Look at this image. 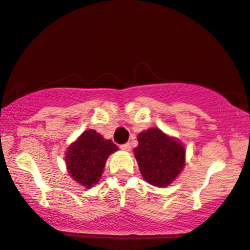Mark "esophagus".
I'll return each instance as SVG.
<instances>
[{
	"label": "esophagus",
	"instance_id": "obj_1",
	"mask_svg": "<svg viewBox=\"0 0 250 250\" xmlns=\"http://www.w3.org/2000/svg\"><path fill=\"white\" fill-rule=\"evenodd\" d=\"M120 148L125 151H129L130 150V145H129V143H125V145H121V147Z\"/></svg>",
	"mask_w": 250,
	"mask_h": 250
}]
</instances>
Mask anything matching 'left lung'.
<instances>
[{
	"instance_id": "left-lung-1",
	"label": "left lung",
	"mask_w": 250,
	"mask_h": 250,
	"mask_svg": "<svg viewBox=\"0 0 250 250\" xmlns=\"http://www.w3.org/2000/svg\"><path fill=\"white\" fill-rule=\"evenodd\" d=\"M137 141L134 154L143 179L155 187L170 185L185 167L182 143L157 128L140 133Z\"/></svg>"
}]
</instances>
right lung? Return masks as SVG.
<instances>
[{"label":"right lung","mask_w":250,"mask_h":250,"mask_svg":"<svg viewBox=\"0 0 250 250\" xmlns=\"http://www.w3.org/2000/svg\"><path fill=\"white\" fill-rule=\"evenodd\" d=\"M117 149L111 140H104L94 129L85 130L65 154L68 173L85 188L94 187L101 179L108 156Z\"/></svg>","instance_id":"right-lung-1"}]
</instances>
